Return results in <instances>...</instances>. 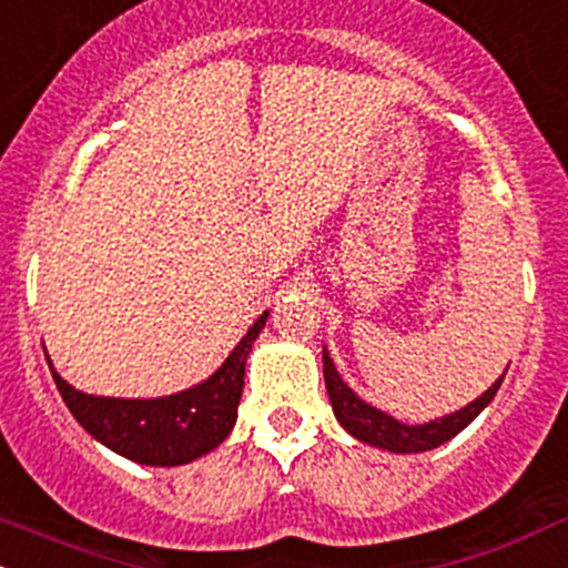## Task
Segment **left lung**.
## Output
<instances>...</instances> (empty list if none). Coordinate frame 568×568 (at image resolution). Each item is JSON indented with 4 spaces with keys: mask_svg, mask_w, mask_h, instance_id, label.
Wrapping results in <instances>:
<instances>
[{
    "mask_svg": "<svg viewBox=\"0 0 568 568\" xmlns=\"http://www.w3.org/2000/svg\"><path fill=\"white\" fill-rule=\"evenodd\" d=\"M323 369H325L327 396H331V407L338 424H342L349 435L358 437L361 443H369V446L383 448V452H390V454L432 452V448L443 446V443H448L452 437H457L459 432L465 429V426L495 399L503 377H506V372H503V377L495 379V383L489 385L478 399H473L470 405H465L462 410L443 415V418L429 420V424L410 426L396 420L394 415L366 405V402L361 399L347 383H344L342 374L336 372V366H333L331 355H327L325 347H323Z\"/></svg>",
    "mask_w": 568,
    "mask_h": 568,
    "instance_id": "obj_1",
    "label": "left lung"
}]
</instances>
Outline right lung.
I'll return each instance as SVG.
<instances>
[{
    "label": "right lung",
    "mask_w": 568,
    "mask_h": 568,
    "mask_svg": "<svg viewBox=\"0 0 568 568\" xmlns=\"http://www.w3.org/2000/svg\"><path fill=\"white\" fill-rule=\"evenodd\" d=\"M267 314L271 312H262V317L248 327V333L215 374L194 388L158 399H114V396L84 394L60 377L51 358L45 361L68 410L98 443L139 465H185L219 448L235 426L245 361L251 344L267 323Z\"/></svg>",
    "instance_id": "obj_1"
}]
</instances>
